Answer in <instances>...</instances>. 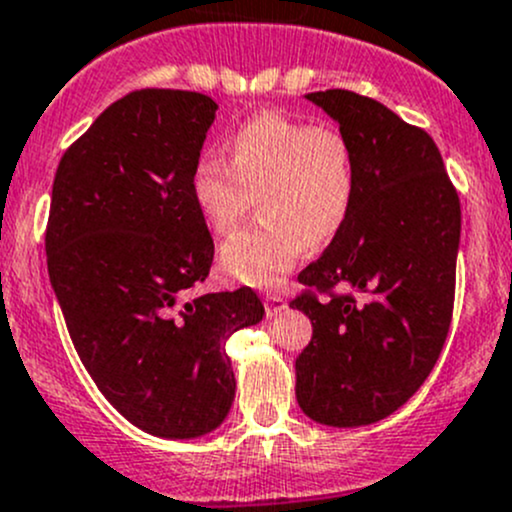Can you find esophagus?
<instances>
[{"instance_id":"34e87169","label":"esophagus","mask_w":512,"mask_h":512,"mask_svg":"<svg viewBox=\"0 0 512 512\" xmlns=\"http://www.w3.org/2000/svg\"><path fill=\"white\" fill-rule=\"evenodd\" d=\"M285 307H287V302H285V297H282V294L270 292V294H267V297H265L267 317H275V314H280Z\"/></svg>"}]
</instances>
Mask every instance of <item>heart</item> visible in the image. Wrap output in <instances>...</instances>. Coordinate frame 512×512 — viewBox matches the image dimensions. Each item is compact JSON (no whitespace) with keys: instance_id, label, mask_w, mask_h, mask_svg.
Returning a JSON list of instances; mask_svg holds the SVG:
<instances>
[{"instance_id":"heart-1","label":"heart","mask_w":512,"mask_h":512,"mask_svg":"<svg viewBox=\"0 0 512 512\" xmlns=\"http://www.w3.org/2000/svg\"><path fill=\"white\" fill-rule=\"evenodd\" d=\"M190 198L218 235L240 223L255 198L262 220L225 242L220 265L242 285L275 287L304 247L322 250L347 225L356 198L354 148L334 126L260 113L227 136L225 160L195 163Z\"/></svg>"}]
</instances>
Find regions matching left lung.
<instances>
[{"label":"left lung","instance_id":"1","mask_svg":"<svg viewBox=\"0 0 512 512\" xmlns=\"http://www.w3.org/2000/svg\"><path fill=\"white\" fill-rule=\"evenodd\" d=\"M307 98L352 143L356 198L337 240L297 277L329 297L304 292L292 299L314 327L294 361V394L312 421L369 426L421 389L446 344L461 203L426 131L354 91ZM337 284L367 299L332 293Z\"/></svg>","mask_w":512,"mask_h":512}]
</instances>
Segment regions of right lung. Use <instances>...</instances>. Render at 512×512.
<instances>
[{
	"mask_svg": "<svg viewBox=\"0 0 512 512\" xmlns=\"http://www.w3.org/2000/svg\"><path fill=\"white\" fill-rule=\"evenodd\" d=\"M215 111L195 91L118 98L64 153L51 188L46 265L71 342L108 404L160 438L225 421L227 339L265 314L250 287L188 299L215 255L190 198Z\"/></svg>",
	"mask_w": 512,
	"mask_h": 512,
	"instance_id": "right-lung-1",
	"label": "right lung"
}]
</instances>
